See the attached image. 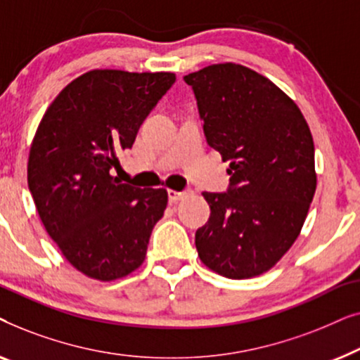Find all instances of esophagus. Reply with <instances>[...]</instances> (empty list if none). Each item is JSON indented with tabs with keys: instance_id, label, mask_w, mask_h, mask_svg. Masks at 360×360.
Listing matches in <instances>:
<instances>
[{
	"instance_id": "obj_1",
	"label": "esophagus",
	"mask_w": 360,
	"mask_h": 360,
	"mask_svg": "<svg viewBox=\"0 0 360 360\" xmlns=\"http://www.w3.org/2000/svg\"><path fill=\"white\" fill-rule=\"evenodd\" d=\"M186 195H188V191H176V190H169V200H170V203H176V201L184 200Z\"/></svg>"
}]
</instances>
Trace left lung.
Segmentation results:
<instances>
[{
	"mask_svg": "<svg viewBox=\"0 0 360 360\" xmlns=\"http://www.w3.org/2000/svg\"><path fill=\"white\" fill-rule=\"evenodd\" d=\"M206 142L229 162L228 193H203L200 260L226 278L274 267L302 233L316 191L313 136L292 98L260 73L224 62L188 73Z\"/></svg>",
	"mask_w": 360,
	"mask_h": 360,
	"instance_id": "8db88e82",
	"label": "left lung"
}]
</instances>
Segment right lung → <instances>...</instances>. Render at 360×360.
I'll return each instance as SVG.
<instances>
[{
  "instance_id": "obj_1",
  "label": "right lung",
  "mask_w": 360,
  "mask_h": 360,
  "mask_svg": "<svg viewBox=\"0 0 360 360\" xmlns=\"http://www.w3.org/2000/svg\"><path fill=\"white\" fill-rule=\"evenodd\" d=\"M172 72L90 70L47 108L34 136L27 185L63 257L100 282L139 269L169 201L165 188H136L111 175L131 149Z\"/></svg>"
}]
</instances>
